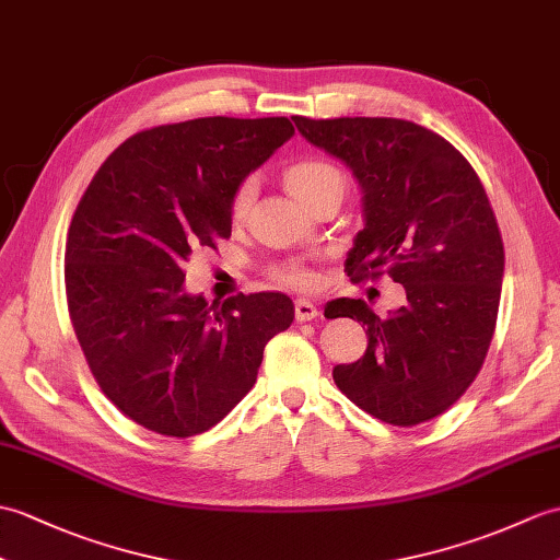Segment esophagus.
<instances>
[{"label":"esophagus","instance_id":"esophagus-1","mask_svg":"<svg viewBox=\"0 0 560 560\" xmlns=\"http://www.w3.org/2000/svg\"><path fill=\"white\" fill-rule=\"evenodd\" d=\"M293 312H295V322H310L319 315V310L310 301H295Z\"/></svg>","mask_w":560,"mask_h":560}]
</instances>
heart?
Listing matches in <instances>:
<instances>
[{
	"label": "heart",
	"mask_w": 560,
	"mask_h": 560,
	"mask_svg": "<svg viewBox=\"0 0 560 560\" xmlns=\"http://www.w3.org/2000/svg\"><path fill=\"white\" fill-rule=\"evenodd\" d=\"M283 184L298 200L312 210V207H315L322 198H327V195H334V192L343 195L346 176L341 174V168L334 166L331 162L298 160L283 168ZM253 198H255L253 180L250 178L241 180L229 198V217L233 221H243L250 210ZM271 279L285 285V289H295V291H310L312 285L317 283L315 271L301 262L277 265L271 269Z\"/></svg>",
	"instance_id": "1"
}]
</instances>
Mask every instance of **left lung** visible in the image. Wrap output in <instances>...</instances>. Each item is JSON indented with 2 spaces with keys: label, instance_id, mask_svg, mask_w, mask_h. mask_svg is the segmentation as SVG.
<instances>
[{
  "label": "left lung",
  "instance_id": "1",
  "mask_svg": "<svg viewBox=\"0 0 560 560\" xmlns=\"http://www.w3.org/2000/svg\"><path fill=\"white\" fill-rule=\"evenodd\" d=\"M293 121L312 145L343 160L362 188L365 229L346 271L353 283L388 275L408 303L380 317L334 301V317L368 327V350L334 368L358 408L394 427L446 412L485 365L497 329L503 241L472 164L446 138L388 116Z\"/></svg>",
  "mask_w": 560,
  "mask_h": 560
}]
</instances>
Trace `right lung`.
<instances>
[{
  "mask_svg": "<svg viewBox=\"0 0 560 560\" xmlns=\"http://www.w3.org/2000/svg\"><path fill=\"white\" fill-rule=\"evenodd\" d=\"M295 133L285 116H205L145 128L90 180L67 236V303L88 368L128 420L202 434L250 392L269 339L293 322L283 293L207 305L184 259L231 236L229 198Z\"/></svg>",
  "mask_w": 560,
  "mask_h": 560,
  "instance_id": "obj_1",
  "label": "right lung"
}]
</instances>
